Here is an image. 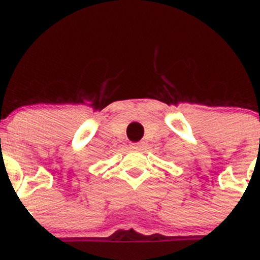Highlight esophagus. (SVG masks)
I'll list each match as a JSON object with an SVG mask.
<instances>
[{
  "instance_id": "34e87169",
  "label": "esophagus",
  "mask_w": 260,
  "mask_h": 260,
  "mask_svg": "<svg viewBox=\"0 0 260 260\" xmlns=\"http://www.w3.org/2000/svg\"><path fill=\"white\" fill-rule=\"evenodd\" d=\"M142 147V143L136 142V143H131V148H135V150H140Z\"/></svg>"
}]
</instances>
